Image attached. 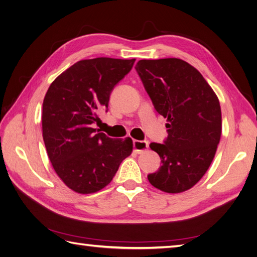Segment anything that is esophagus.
Masks as SVG:
<instances>
[{
  "instance_id": "esophagus-1",
  "label": "esophagus",
  "mask_w": 257,
  "mask_h": 257,
  "mask_svg": "<svg viewBox=\"0 0 257 257\" xmlns=\"http://www.w3.org/2000/svg\"><path fill=\"white\" fill-rule=\"evenodd\" d=\"M133 146H134L135 153L141 154L144 151H146L148 148H149V142H146V141H134L133 142Z\"/></svg>"
}]
</instances>
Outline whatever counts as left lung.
Segmentation results:
<instances>
[{
	"mask_svg": "<svg viewBox=\"0 0 257 257\" xmlns=\"http://www.w3.org/2000/svg\"><path fill=\"white\" fill-rule=\"evenodd\" d=\"M135 68L155 110L168 122L164 144H150L162 166L148 180L166 193L188 191L206 174L220 143L219 98L203 75L181 59L141 60Z\"/></svg>",
	"mask_w": 257,
	"mask_h": 257,
	"instance_id": "left-lung-1",
	"label": "left lung"
}]
</instances>
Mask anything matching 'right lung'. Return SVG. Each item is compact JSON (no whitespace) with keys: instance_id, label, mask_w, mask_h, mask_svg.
I'll use <instances>...</instances> for the list:
<instances>
[{"instance_id":"add662e5","label":"right lung","mask_w":257,"mask_h":257,"mask_svg":"<svg viewBox=\"0 0 257 257\" xmlns=\"http://www.w3.org/2000/svg\"><path fill=\"white\" fill-rule=\"evenodd\" d=\"M135 59L81 60L59 75L43 103V138L53 169L69 189L91 194L109 184L133 142L112 139L93 127L108 109L114 85Z\"/></svg>"}]
</instances>
